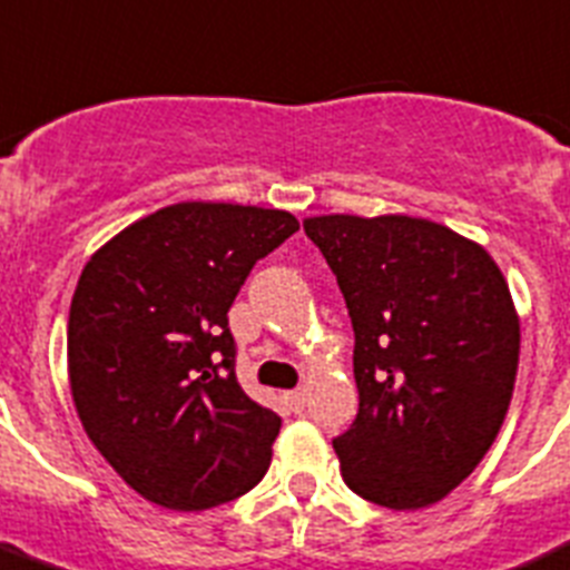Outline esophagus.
<instances>
[{"mask_svg": "<svg viewBox=\"0 0 570 570\" xmlns=\"http://www.w3.org/2000/svg\"><path fill=\"white\" fill-rule=\"evenodd\" d=\"M286 405L292 407L295 413H301L303 407H306V402H309V393H306V387H297V391H289L286 393Z\"/></svg>", "mask_w": 570, "mask_h": 570, "instance_id": "obj_1", "label": "esophagus"}]
</instances>
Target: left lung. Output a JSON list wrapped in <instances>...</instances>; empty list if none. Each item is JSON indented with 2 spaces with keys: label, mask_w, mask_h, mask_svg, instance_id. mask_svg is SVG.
I'll return each mask as SVG.
<instances>
[{
  "label": "left lung",
  "mask_w": 570,
  "mask_h": 570,
  "mask_svg": "<svg viewBox=\"0 0 570 570\" xmlns=\"http://www.w3.org/2000/svg\"><path fill=\"white\" fill-rule=\"evenodd\" d=\"M354 326L360 411L334 439L360 498L422 509L487 455L512 402L520 321L481 244L413 216H312Z\"/></svg>",
  "instance_id": "left-lung-1"
}]
</instances>
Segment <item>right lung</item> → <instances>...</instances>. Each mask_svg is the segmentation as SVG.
Returning a JSON list of instances; mask_svg holds the SVG:
<instances>
[{"mask_svg": "<svg viewBox=\"0 0 570 570\" xmlns=\"http://www.w3.org/2000/svg\"><path fill=\"white\" fill-rule=\"evenodd\" d=\"M297 227L286 210L179 202L87 261L69 306V387L98 453L146 501L202 512L267 472L281 416L238 385L227 312Z\"/></svg>", "mask_w": 570, "mask_h": 570, "instance_id": "1", "label": "right lung"}]
</instances>
